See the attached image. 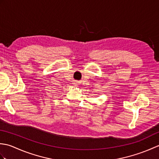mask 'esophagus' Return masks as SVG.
Masks as SVG:
<instances>
[{
  "instance_id": "esophagus-1",
  "label": "esophagus",
  "mask_w": 159,
  "mask_h": 159,
  "mask_svg": "<svg viewBox=\"0 0 159 159\" xmlns=\"http://www.w3.org/2000/svg\"><path fill=\"white\" fill-rule=\"evenodd\" d=\"M74 84V85H75V86H78V85H79V82L75 81Z\"/></svg>"
}]
</instances>
